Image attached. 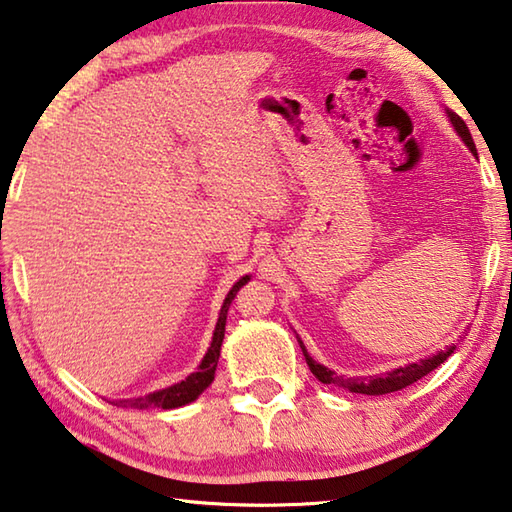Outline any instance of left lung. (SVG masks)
<instances>
[{
  "label": "left lung",
  "mask_w": 512,
  "mask_h": 512,
  "mask_svg": "<svg viewBox=\"0 0 512 512\" xmlns=\"http://www.w3.org/2000/svg\"><path fill=\"white\" fill-rule=\"evenodd\" d=\"M448 118H450V123L454 127V132H457L463 138V143H466L470 147V152L477 156L475 143H472V136H470V129L466 127V123H463L461 116L454 114V111L448 109ZM297 342H300V347H302V353H304V358H306V365H309V369L313 371V376L318 378L320 383H324V385H338V387L349 389V392H353V394H367V396H383V394L398 392V389H403L407 385L416 383V380H421L423 376L430 374V371H434L436 367L443 365V362L448 360L452 353H454V347H448V349L434 353V356L425 358L421 362H410V365H405V367H398V369L387 371L385 376L345 378V376H338L336 371H331L329 367L320 365V362H315L309 356V351H306V347L302 345V340H297Z\"/></svg>",
  "instance_id": "1"
}]
</instances>
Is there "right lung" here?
I'll use <instances>...</instances> for the list:
<instances>
[{
    "mask_svg": "<svg viewBox=\"0 0 512 512\" xmlns=\"http://www.w3.org/2000/svg\"><path fill=\"white\" fill-rule=\"evenodd\" d=\"M250 277H241V280L230 288V293L226 295L224 306H221L219 311V320H217V327L215 333H212V342H210V349L206 356H203L199 369L190 374L181 383H176L172 387H165L159 389V392H152L147 396H138V398H127V401H116L114 405L118 407H132V410H150V407H161V410H174V407H181V405H188L192 401H197L201 396L203 389H206L212 380H215V369H217V362H219V353H221V342H224V333H226V318H228V309H230V302L235 300V295L239 293V288L248 284Z\"/></svg>",
    "mask_w": 512,
    "mask_h": 512,
    "instance_id": "add662e5",
    "label": "right lung"
}]
</instances>
